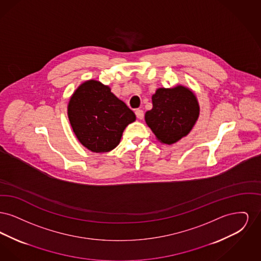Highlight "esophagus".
Here are the masks:
<instances>
[{
  "mask_svg": "<svg viewBox=\"0 0 261 261\" xmlns=\"http://www.w3.org/2000/svg\"><path fill=\"white\" fill-rule=\"evenodd\" d=\"M135 113H136V116L138 119H143V117H144V112H143L142 110H137Z\"/></svg>",
  "mask_w": 261,
  "mask_h": 261,
  "instance_id": "1",
  "label": "esophagus"
}]
</instances>
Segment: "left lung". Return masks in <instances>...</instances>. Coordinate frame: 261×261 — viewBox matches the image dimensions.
Here are the masks:
<instances>
[{
	"label": "left lung",
	"mask_w": 261,
	"mask_h": 261,
	"mask_svg": "<svg viewBox=\"0 0 261 261\" xmlns=\"http://www.w3.org/2000/svg\"><path fill=\"white\" fill-rule=\"evenodd\" d=\"M151 101L152 109L146 112L145 120L162 144L172 145L186 137L199 118V101L186 86L159 88Z\"/></svg>",
	"instance_id": "8db88e82"
}]
</instances>
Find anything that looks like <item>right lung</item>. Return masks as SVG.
<instances>
[{"instance_id": "1", "label": "right lung", "mask_w": 261, "mask_h": 261, "mask_svg": "<svg viewBox=\"0 0 261 261\" xmlns=\"http://www.w3.org/2000/svg\"><path fill=\"white\" fill-rule=\"evenodd\" d=\"M67 115L78 141L93 152H108L117 147L125 128L136 115L108 85L90 79L71 95Z\"/></svg>"}]
</instances>
